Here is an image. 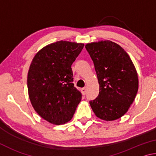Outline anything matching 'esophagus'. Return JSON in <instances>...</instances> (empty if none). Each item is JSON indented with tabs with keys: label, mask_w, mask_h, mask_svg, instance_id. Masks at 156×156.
<instances>
[{
	"label": "esophagus",
	"mask_w": 156,
	"mask_h": 156,
	"mask_svg": "<svg viewBox=\"0 0 156 156\" xmlns=\"http://www.w3.org/2000/svg\"><path fill=\"white\" fill-rule=\"evenodd\" d=\"M81 91H82V94H83V95H85L86 93H87V88L84 87V88H83L81 89Z\"/></svg>",
	"instance_id": "esophagus-1"
}]
</instances>
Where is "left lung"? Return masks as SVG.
<instances>
[{"label":"left lung","mask_w":156,"mask_h":156,"mask_svg":"<svg viewBox=\"0 0 156 156\" xmlns=\"http://www.w3.org/2000/svg\"><path fill=\"white\" fill-rule=\"evenodd\" d=\"M87 51L93 60L100 85L99 94L89 104L98 118L117 120L127 112L138 90V77L130 57L110 41L88 43Z\"/></svg>","instance_id":"left-lung-1"}]
</instances>
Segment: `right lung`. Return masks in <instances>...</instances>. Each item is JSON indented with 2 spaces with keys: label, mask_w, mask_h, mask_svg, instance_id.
I'll list each match as a JSON object with an SVG mask.
<instances>
[{
  "label": "right lung",
  "mask_w": 156,
  "mask_h": 156,
  "mask_svg": "<svg viewBox=\"0 0 156 156\" xmlns=\"http://www.w3.org/2000/svg\"><path fill=\"white\" fill-rule=\"evenodd\" d=\"M84 44L58 41L41 49L27 75L28 94L37 113L49 122L62 125L72 119L82 94L73 83L72 63Z\"/></svg>",
  "instance_id": "obj_1"
}]
</instances>
